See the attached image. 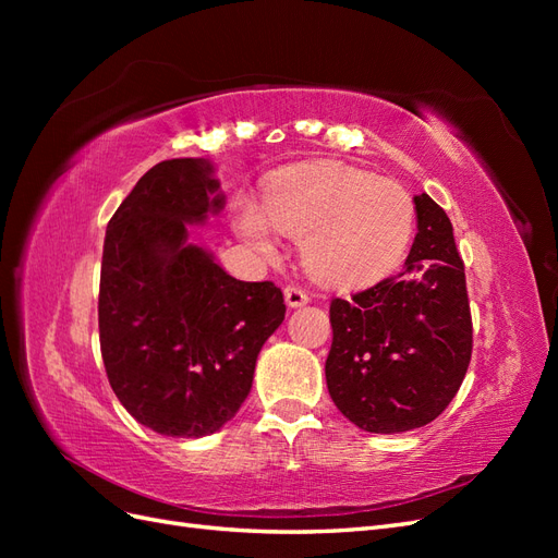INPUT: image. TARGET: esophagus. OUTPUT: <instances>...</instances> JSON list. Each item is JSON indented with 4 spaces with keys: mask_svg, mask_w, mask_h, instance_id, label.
<instances>
[{
    "mask_svg": "<svg viewBox=\"0 0 558 558\" xmlns=\"http://www.w3.org/2000/svg\"><path fill=\"white\" fill-rule=\"evenodd\" d=\"M283 298H286V305H289V307H302V305H307V302H310V293L298 283L286 286Z\"/></svg>",
    "mask_w": 558,
    "mask_h": 558,
    "instance_id": "obj_1",
    "label": "esophagus"
}]
</instances>
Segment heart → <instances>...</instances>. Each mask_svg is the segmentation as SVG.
<instances>
[{
	"label": "heart",
	"instance_id": "b5f03b06",
	"mask_svg": "<svg viewBox=\"0 0 558 558\" xmlns=\"http://www.w3.org/2000/svg\"><path fill=\"white\" fill-rule=\"evenodd\" d=\"M277 230L302 242L310 272L335 286L363 283L388 272L410 246L414 202L393 181L351 167H314L283 177L265 197V211L246 207L242 238L275 256Z\"/></svg>",
	"mask_w": 558,
	"mask_h": 558
}]
</instances>
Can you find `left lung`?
<instances>
[{"label":"left lung","mask_w":558,"mask_h":558,"mask_svg":"<svg viewBox=\"0 0 558 558\" xmlns=\"http://www.w3.org/2000/svg\"><path fill=\"white\" fill-rule=\"evenodd\" d=\"M408 265L349 300L332 298L326 381L332 402L367 433H404L440 416L472 356L465 267L445 209L414 197Z\"/></svg>","instance_id":"left-lung-1"}]
</instances>
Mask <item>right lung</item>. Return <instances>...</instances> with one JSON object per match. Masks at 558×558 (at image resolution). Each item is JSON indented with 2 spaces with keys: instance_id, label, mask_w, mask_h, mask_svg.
I'll use <instances>...</instances> for the list:
<instances>
[{
  "instance_id": "obj_1",
  "label": "right lung",
  "mask_w": 558,
  "mask_h": 558,
  "mask_svg": "<svg viewBox=\"0 0 558 558\" xmlns=\"http://www.w3.org/2000/svg\"><path fill=\"white\" fill-rule=\"evenodd\" d=\"M202 158L158 162L111 216L99 275V349L123 408L160 435L216 433L242 408L286 316L272 281H240L189 244L223 207Z\"/></svg>"
}]
</instances>
